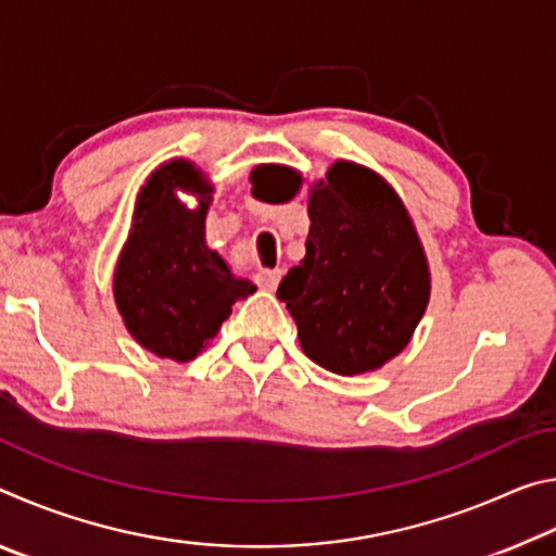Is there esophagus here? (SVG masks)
Wrapping results in <instances>:
<instances>
[{
	"mask_svg": "<svg viewBox=\"0 0 556 556\" xmlns=\"http://www.w3.org/2000/svg\"><path fill=\"white\" fill-rule=\"evenodd\" d=\"M279 279H281V269H262V271H257V277H255L257 287L265 289V291H275L277 285H279Z\"/></svg>",
	"mask_w": 556,
	"mask_h": 556,
	"instance_id": "obj_1",
	"label": "esophagus"
}]
</instances>
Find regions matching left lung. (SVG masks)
<instances>
[{"mask_svg":"<svg viewBox=\"0 0 556 556\" xmlns=\"http://www.w3.org/2000/svg\"><path fill=\"white\" fill-rule=\"evenodd\" d=\"M308 218L306 257L277 299L316 365L336 375L378 370L409 343L429 304V265L409 213L382 176L336 162L312 188Z\"/></svg>","mask_w":556,"mask_h":556,"instance_id":"1","label":"left lung"}]
</instances>
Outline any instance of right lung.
I'll return each mask as SVG.
<instances>
[{"instance_id":"right-lung-1","label":"right lung","mask_w":556,"mask_h":556,"mask_svg":"<svg viewBox=\"0 0 556 556\" xmlns=\"http://www.w3.org/2000/svg\"><path fill=\"white\" fill-rule=\"evenodd\" d=\"M176 190L195 192L188 210ZM211 186L199 168L174 159L149 176L137 199L129 238L115 269V304L127 331L159 357L186 363L220 331L238 299L255 285L238 279L205 244Z\"/></svg>"}]
</instances>
